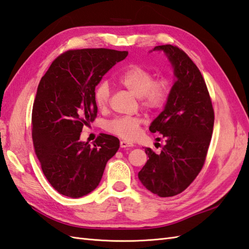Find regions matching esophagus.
<instances>
[{"label": "esophagus", "mask_w": 249, "mask_h": 249, "mask_svg": "<svg viewBox=\"0 0 249 249\" xmlns=\"http://www.w3.org/2000/svg\"><path fill=\"white\" fill-rule=\"evenodd\" d=\"M133 145H134V143L131 142L120 141V148H130V147H133Z\"/></svg>", "instance_id": "34e87169"}]
</instances>
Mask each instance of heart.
<instances>
[{
    "instance_id": "heart-1",
    "label": "heart",
    "mask_w": 249,
    "mask_h": 249,
    "mask_svg": "<svg viewBox=\"0 0 249 249\" xmlns=\"http://www.w3.org/2000/svg\"><path fill=\"white\" fill-rule=\"evenodd\" d=\"M118 81L133 95L142 99V104L149 110L162 107L168 97V82L165 80L154 81L153 75L142 66L131 65L124 71ZM110 88L104 81L96 87L94 99L97 107L104 110L107 107ZM142 120L135 116L117 117L107 124V130L124 139H134L139 130Z\"/></svg>"
}]
</instances>
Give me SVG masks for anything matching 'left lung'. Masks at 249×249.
Segmentation results:
<instances>
[{"instance_id": "obj_1", "label": "left lung", "mask_w": 249, "mask_h": 249, "mask_svg": "<svg viewBox=\"0 0 249 249\" xmlns=\"http://www.w3.org/2000/svg\"><path fill=\"white\" fill-rule=\"evenodd\" d=\"M170 62L174 82L163 110L150 124L166 144L160 154L144 149L149 160L138 178L154 195L174 196L183 192L202 170L211 141L214 112L197 66L178 47L155 46Z\"/></svg>"}]
</instances>
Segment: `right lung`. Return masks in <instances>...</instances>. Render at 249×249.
Returning <instances> with one entry per match:
<instances>
[{
    "label": "right lung",
    "mask_w": 249,
    "mask_h": 249,
    "mask_svg": "<svg viewBox=\"0 0 249 249\" xmlns=\"http://www.w3.org/2000/svg\"><path fill=\"white\" fill-rule=\"evenodd\" d=\"M128 52L107 48L69 51L42 77L33 107V142L41 168L60 195L78 198L99 185L119 139L100 134L93 145L80 141L83 125L94 121L95 88Z\"/></svg>",
    "instance_id": "add662e5"
}]
</instances>
